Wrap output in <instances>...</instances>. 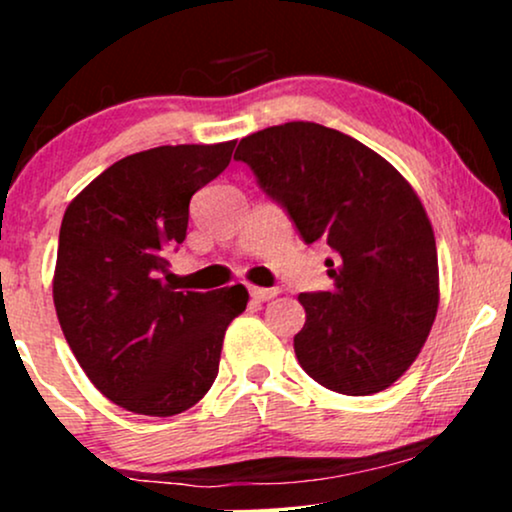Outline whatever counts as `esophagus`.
I'll use <instances>...</instances> for the list:
<instances>
[{"mask_svg": "<svg viewBox=\"0 0 512 512\" xmlns=\"http://www.w3.org/2000/svg\"><path fill=\"white\" fill-rule=\"evenodd\" d=\"M279 293V289H263V286H249V296L251 300H256V303H265V300L275 298Z\"/></svg>", "mask_w": 512, "mask_h": 512, "instance_id": "obj_1", "label": "esophagus"}]
</instances>
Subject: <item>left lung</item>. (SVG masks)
I'll return each instance as SVG.
<instances>
[{
  "mask_svg": "<svg viewBox=\"0 0 512 512\" xmlns=\"http://www.w3.org/2000/svg\"><path fill=\"white\" fill-rule=\"evenodd\" d=\"M235 158L307 244L335 251L333 289L298 296L300 366L338 394L391 387L422 352L440 300L436 237L415 188L359 139L310 121L258 130Z\"/></svg>",
  "mask_w": 512,
  "mask_h": 512,
  "instance_id": "1",
  "label": "left lung"
}]
</instances>
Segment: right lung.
I'll use <instances>...</instances> for the list:
<instances>
[{"instance_id":"add662e5","label":"right lung","mask_w":512,"mask_h":512,"mask_svg":"<svg viewBox=\"0 0 512 512\" xmlns=\"http://www.w3.org/2000/svg\"><path fill=\"white\" fill-rule=\"evenodd\" d=\"M235 139L132 153L62 216L53 303L62 333L109 401L149 417L193 408L219 373L223 335L247 310L242 284L174 291L160 275L186 240L188 202L219 177Z\"/></svg>"}]
</instances>
